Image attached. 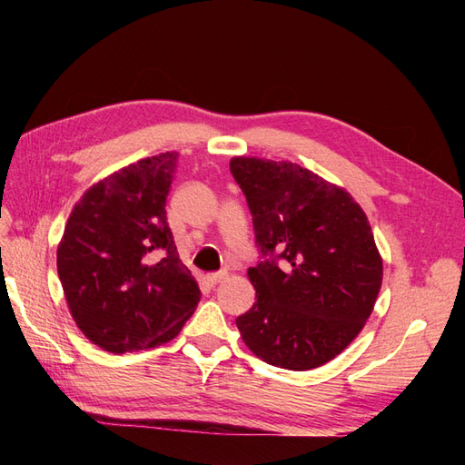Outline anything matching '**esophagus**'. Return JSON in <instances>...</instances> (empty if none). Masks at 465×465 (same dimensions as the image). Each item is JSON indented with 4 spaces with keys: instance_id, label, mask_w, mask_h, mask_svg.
Wrapping results in <instances>:
<instances>
[{
    "instance_id": "34e87169",
    "label": "esophagus",
    "mask_w": 465,
    "mask_h": 465,
    "mask_svg": "<svg viewBox=\"0 0 465 465\" xmlns=\"http://www.w3.org/2000/svg\"><path fill=\"white\" fill-rule=\"evenodd\" d=\"M227 277H229L227 272H219V273H209V275H207V281H209L211 285H219V283H223V281L227 279Z\"/></svg>"
}]
</instances>
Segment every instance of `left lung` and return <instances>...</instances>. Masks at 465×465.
Here are the masks:
<instances>
[{
  "label": "left lung",
  "mask_w": 465,
  "mask_h": 465,
  "mask_svg": "<svg viewBox=\"0 0 465 465\" xmlns=\"http://www.w3.org/2000/svg\"><path fill=\"white\" fill-rule=\"evenodd\" d=\"M256 244V302L236 318L258 359L287 371L322 367L355 340L382 287L371 223L347 190L291 161L232 157Z\"/></svg>",
  "instance_id": "8db88e82"
}]
</instances>
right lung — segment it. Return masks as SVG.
I'll return each instance as SVG.
<instances>
[{"label": "right lung", "instance_id": "obj_1", "mask_svg": "<svg viewBox=\"0 0 465 465\" xmlns=\"http://www.w3.org/2000/svg\"><path fill=\"white\" fill-rule=\"evenodd\" d=\"M176 151L98 180L75 203L58 244V275L83 335L122 355L168 343L200 302L166 223Z\"/></svg>", "mask_w": 465, "mask_h": 465}]
</instances>
